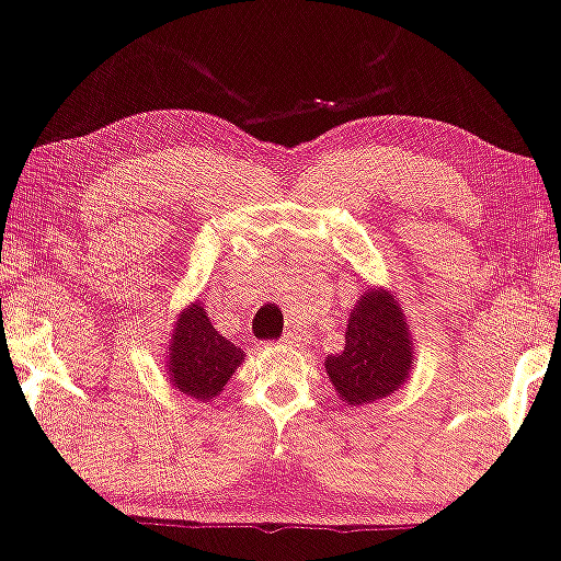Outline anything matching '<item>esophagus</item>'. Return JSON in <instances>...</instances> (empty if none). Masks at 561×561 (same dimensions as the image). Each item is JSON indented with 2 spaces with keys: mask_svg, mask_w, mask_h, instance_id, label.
I'll use <instances>...</instances> for the list:
<instances>
[{
  "mask_svg": "<svg viewBox=\"0 0 561 561\" xmlns=\"http://www.w3.org/2000/svg\"><path fill=\"white\" fill-rule=\"evenodd\" d=\"M283 341H286L288 346H300L306 341V336L300 334V329H288L286 334H283Z\"/></svg>",
  "mask_w": 561,
  "mask_h": 561,
  "instance_id": "1",
  "label": "esophagus"
}]
</instances>
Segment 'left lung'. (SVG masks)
Wrapping results in <instances>:
<instances>
[{
    "label": "left lung",
    "instance_id": "1",
    "mask_svg": "<svg viewBox=\"0 0 561 561\" xmlns=\"http://www.w3.org/2000/svg\"><path fill=\"white\" fill-rule=\"evenodd\" d=\"M327 375L346 404H375L415 367L408 319L389 290H364L346 323L344 352L327 356Z\"/></svg>",
    "mask_w": 561,
    "mask_h": 561
}]
</instances>
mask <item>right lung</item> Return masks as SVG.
Instances as JSON below:
<instances>
[{
    "instance_id": "add662e5",
    "label": "right lung",
    "mask_w": 561,
    "mask_h": 561,
    "mask_svg": "<svg viewBox=\"0 0 561 561\" xmlns=\"http://www.w3.org/2000/svg\"><path fill=\"white\" fill-rule=\"evenodd\" d=\"M245 354L213 327L202 304H190L176 316L167 352V377L199 402L215 400L234 375Z\"/></svg>"
}]
</instances>
